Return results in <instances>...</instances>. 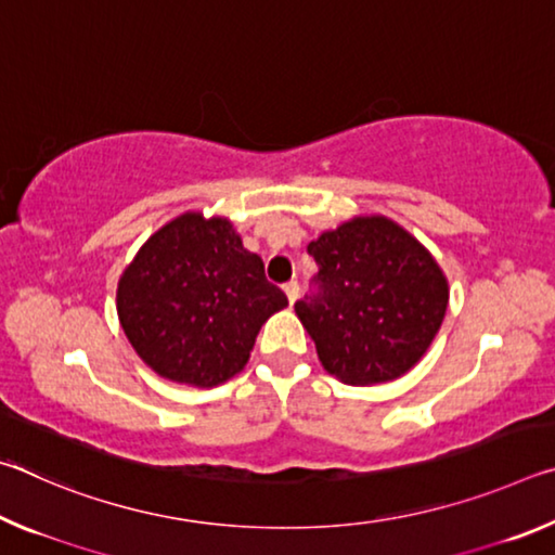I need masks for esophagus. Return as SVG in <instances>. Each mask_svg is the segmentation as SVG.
I'll return each instance as SVG.
<instances>
[{
    "mask_svg": "<svg viewBox=\"0 0 555 555\" xmlns=\"http://www.w3.org/2000/svg\"><path fill=\"white\" fill-rule=\"evenodd\" d=\"M284 294L288 298V304L294 306L296 298H298V281H288V284H284Z\"/></svg>",
    "mask_w": 555,
    "mask_h": 555,
    "instance_id": "esophagus-1",
    "label": "esophagus"
}]
</instances>
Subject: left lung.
I'll return each instance as SVG.
<instances>
[{"instance_id":"left-lung-1","label":"left lung","mask_w":555,"mask_h":555,"mask_svg":"<svg viewBox=\"0 0 555 555\" xmlns=\"http://www.w3.org/2000/svg\"><path fill=\"white\" fill-rule=\"evenodd\" d=\"M308 255L315 291L296 300V315L325 372L360 387L406 374L446 318L448 279L434 255L384 215L323 232Z\"/></svg>"}]
</instances>
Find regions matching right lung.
<instances>
[{"instance_id": "right-lung-1", "label": "right lung", "mask_w": 555, "mask_h": 555, "mask_svg": "<svg viewBox=\"0 0 555 555\" xmlns=\"http://www.w3.org/2000/svg\"><path fill=\"white\" fill-rule=\"evenodd\" d=\"M286 306L232 222L201 212L154 232L117 286V315L137 354L158 377L191 387L242 372L261 325Z\"/></svg>"}]
</instances>
